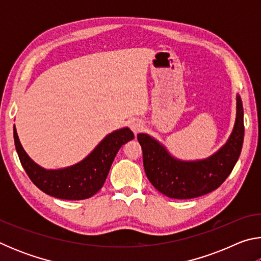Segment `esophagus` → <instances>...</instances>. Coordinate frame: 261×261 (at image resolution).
I'll list each match as a JSON object with an SVG mask.
<instances>
[{
    "label": "esophagus",
    "instance_id": "esophagus-1",
    "mask_svg": "<svg viewBox=\"0 0 261 261\" xmlns=\"http://www.w3.org/2000/svg\"><path fill=\"white\" fill-rule=\"evenodd\" d=\"M144 127V123L141 122L139 118H134L130 122V129L135 132V134H138V132Z\"/></svg>",
    "mask_w": 261,
    "mask_h": 261
}]
</instances>
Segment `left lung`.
<instances>
[{
    "mask_svg": "<svg viewBox=\"0 0 261 261\" xmlns=\"http://www.w3.org/2000/svg\"><path fill=\"white\" fill-rule=\"evenodd\" d=\"M236 101V121L230 137L205 160H177L151 136L138 134L145 173L159 192L174 199H191L214 191L226 180L240 158L244 140V112L240 95Z\"/></svg>",
    "mask_w": 261,
    "mask_h": 261,
    "instance_id": "left-lung-1",
    "label": "left lung"
}]
</instances>
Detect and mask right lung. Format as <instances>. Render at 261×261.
<instances>
[{"instance_id":"add662e5","label":"right lung","mask_w":261,"mask_h":261,"mask_svg":"<svg viewBox=\"0 0 261 261\" xmlns=\"http://www.w3.org/2000/svg\"><path fill=\"white\" fill-rule=\"evenodd\" d=\"M134 138V132L123 127L106 136L83 161L63 169L47 170L26 154L14 126L16 151L30 179L41 191L65 200H82L94 196L102 188L118 149Z\"/></svg>"}]
</instances>
